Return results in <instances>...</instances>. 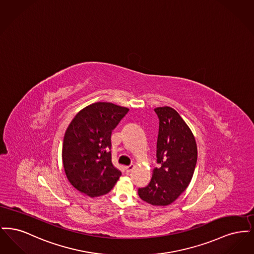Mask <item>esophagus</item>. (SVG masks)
Instances as JSON below:
<instances>
[{
    "instance_id": "1",
    "label": "esophagus",
    "mask_w": 254,
    "mask_h": 254,
    "mask_svg": "<svg viewBox=\"0 0 254 254\" xmlns=\"http://www.w3.org/2000/svg\"><path fill=\"white\" fill-rule=\"evenodd\" d=\"M133 169H134V166H129V167L126 168V171H127V173H129L132 171Z\"/></svg>"
}]
</instances>
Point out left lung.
<instances>
[{
	"mask_svg": "<svg viewBox=\"0 0 254 254\" xmlns=\"http://www.w3.org/2000/svg\"><path fill=\"white\" fill-rule=\"evenodd\" d=\"M159 118L156 158L149 184L138 190L140 198L150 205L173 203L189 187L197 162L193 133L179 113L170 107L154 109Z\"/></svg>",
	"mask_w": 254,
	"mask_h": 254,
	"instance_id": "1",
	"label": "left lung"
}]
</instances>
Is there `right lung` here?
<instances>
[{"label":"right lung","instance_id":"obj_1","mask_svg":"<svg viewBox=\"0 0 254 254\" xmlns=\"http://www.w3.org/2000/svg\"><path fill=\"white\" fill-rule=\"evenodd\" d=\"M129 109L97 102L80 110L65 130L62 159L67 180L88 197L109 193L121 176L111 162V132Z\"/></svg>","mask_w":254,"mask_h":254}]
</instances>
